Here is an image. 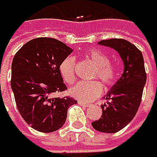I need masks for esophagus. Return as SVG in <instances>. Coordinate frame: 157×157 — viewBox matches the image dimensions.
Masks as SVG:
<instances>
[{"mask_svg":"<svg viewBox=\"0 0 157 157\" xmlns=\"http://www.w3.org/2000/svg\"><path fill=\"white\" fill-rule=\"evenodd\" d=\"M78 105H80L84 106V107H88V106H90V105H91V103H89V102H86V101H78Z\"/></svg>","mask_w":157,"mask_h":157,"instance_id":"34e87169","label":"esophagus"}]
</instances>
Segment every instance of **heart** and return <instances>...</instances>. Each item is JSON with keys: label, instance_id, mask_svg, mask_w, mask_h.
Instances as JSON below:
<instances>
[{"label": "heart", "instance_id": "b5f03b06", "mask_svg": "<svg viewBox=\"0 0 157 157\" xmlns=\"http://www.w3.org/2000/svg\"><path fill=\"white\" fill-rule=\"evenodd\" d=\"M87 57L96 65L93 78H98L106 86H111L117 78V68L109 61L106 54L103 52L92 49L87 52ZM76 61L74 56H69L63 59L59 65V72L67 84L75 82ZM102 92V85L97 80L79 82L70 89V95L81 101H91L97 98Z\"/></svg>", "mask_w": 157, "mask_h": 157}]
</instances>
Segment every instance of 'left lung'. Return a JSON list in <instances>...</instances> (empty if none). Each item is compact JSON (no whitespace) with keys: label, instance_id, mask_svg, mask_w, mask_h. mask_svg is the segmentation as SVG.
I'll return each instance as SVG.
<instances>
[{"label":"left lung","instance_id":"1","mask_svg":"<svg viewBox=\"0 0 157 157\" xmlns=\"http://www.w3.org/2000/svg\"><path fill=\"white\" fill-rule=\"evenodd\" d=\"M98 45L116 51L123 61L124 70L103 97L109 101L101 105L102 114L100 119L92 123V126L98 132L116 133L132 121L139 109L147 82L145 63L142 52L126 40H102Z\"/></svg>","mask_w":157,"mask_h":157}]
</instances>
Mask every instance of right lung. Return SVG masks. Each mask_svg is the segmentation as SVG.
Listing matches in <instances>:
<instances>
[{
    "mask_svg": "<svg viewBox=\"0 0 157 157\" xmlns=\"http://www.w3.org/2000/svg\"><path fill=\"white\" fill-rule=\"evenodd\" d=\"M73 50L52 38H36L16 52L11 63V90L17 109L33 129L51 133L66 121L73 98H55L67 87L59 72L61 61Z\"/></svg>",
    "mask_w": 157,
    "mask_h": 157,
    "instance_id": "1",
    "label": "right lung"
}]
</instances>
